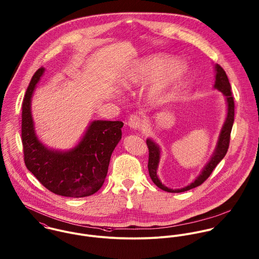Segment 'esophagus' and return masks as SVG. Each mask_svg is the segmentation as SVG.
Listing matches in <instances>:
<instances>
[{
    "label": "esophagus",
    "mask_w": 259,
    "mask_h": 259,
    "mask_svg": "<svg viewBox=\"0 0 259 259\" xmlns=\"http://www.w3.org/2000/svg\"><path fill=\"white\" fill-rule=\"evenodd\" d=\"M128 126L132 129H139L142 125V118L137 115V114H134V115H131L128 119V122H127Z\"/></svg>",
    "instance_id": "esophagus-1"
}]
</instances>
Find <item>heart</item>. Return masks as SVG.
Instances as JSON below:
<instances>
[{"mask_svg":"<svg viewBox=\"0 0 259 259\" xmlns=\"http://www.w3.org/2000/svg\"><path fill=\"white\" fill-rule=\"evenodd\" d=\"M188 66L182 61L162 55L137 60L122 76L121 83L132 89L152 81L147 88V98L154 105L166 103L183 84Z\"/></svg>","mask_w":259,"mask_h":259,"instance_id":"1","label":"heart"}]
</instances>
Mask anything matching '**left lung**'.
I'll return each instance as SVG.
<instances>
[{
    "mask_svg": "<svg viewBox=\"0 0 259 259\" xmlns=\"http://www.w3.org/2000/svg\"><path fill=\"white\" fill-rule=\"evenodd\" d=\"M214 70H215L214 88L217 89L218 91H220L223 94V96L225 97L226 104H227V114H226L225 122L221 128L220 133H219L216 147H215L212 155L210 157L209 161L207 162L206 165L202 168V171L197 176V178L189 185H187L183 188H180V189H171L169 187H166L164 184H162V182L160 181V179L158 178V175H157V169H158L160 157H161V149H160L159 145L152 139L148 138L146 140V143H147V146L149 149V160H148L149 175L156 186H158L160 189H162L164 191L171 192V193H179V192H184V191L190 190L192 188H195V187L201 185L210 176V174L212 173L214 168L217 166V164L224 158V156L226 155V153H227V150L229 147V141H230V133H231V129H232L233 122H234V101H233V97H232V94L230 91L231 86H230V83H229V80L227 78L225 71L218 64L214 65Z\"/></svg>",
    "mask_w": 259,
    "mask_h": 259,
    "instance_id": "8db88e82",
    "label": "left lung"
}]
</instances>
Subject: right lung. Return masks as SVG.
Here are the masks:
<instances>
[{
	"label": "right lung",
	"instance_id": "add662e5",
	"mask_svg": "<svg viewBox=\"0 0 259 259\" xmlns=\"http://www.w3.org/2000/svg\"><path fill=\"white\" fill-rule=\"evenodd\" d=\"M45 72L36 71L22 107V142L25 164L53 193L86 197L96 193L107 176L110 158L122 137L121 121H92L79 143L67 151L50 149L38 138L31 111L32 97Z\"/></svg>",
	"mask_w": 259,
	"mask_h": 259
}]
</instances>
